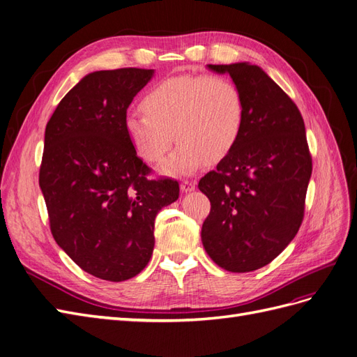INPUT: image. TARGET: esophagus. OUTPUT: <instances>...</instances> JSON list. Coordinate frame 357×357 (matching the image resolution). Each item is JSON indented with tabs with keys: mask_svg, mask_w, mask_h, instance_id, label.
<instances>
[{
	"mask_svg": "<svg viewBox=\"0 0 357 357\" xmlns=\"http://www.w3.org/2000/svg\"><path fill=\"white\" fill-rule=\"evenodd\" d=\"M180 189H181V192H185V193L192 192V190H195V181H189V180L181 181Z\"/></svg>",
	"mask_w": 357,
	"mask_h": 357,
	"instance_id": "34e87169",
	"label": "esophagus"
}]
</instances>
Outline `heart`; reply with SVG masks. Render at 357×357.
I'll use <instances>...</instances> for the list:
<instances>
[{
	"instance_id": "b5f03b06",
	"label": "heart",
	"mask_w": 357,
	"mask_h": 357,
	"mask_svg": "<svg viewBox=\"0 0 357 357\" xmlns=\"http://www.w3.org/2000/svg\"><path fill=\"white\" fill-rule=\"evenodd\" d=\"M143 113H128L125 134L134 152L147 164H158L171 147L160 174L185 177L205 162H218L240 139L244 98L238 86L223 75L183 74L156 83L142 100Z\"/></svg>"
}]
</instances>
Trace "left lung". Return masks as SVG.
Here are the masks:
<instances>
[{"mask_svg": "<svg viewBox=\"0 0 357 357\" xmlns=\"http://www.w3.org/2000/svg\"><path fill=\"white\" fill-rule=\"evenodd\" d=\"M229 74L244 98V125L235 147L199 180L211 210L201 240L213 262L250 273L275 259L295 238L302 218L311 156L295 102L257 66H207Z\"/></svg>", "mask_w": 357, "mask_h": 357, "instance_id": "8db88e82", "label": "left lung"}]
</instances>
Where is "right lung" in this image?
<instances>
[{
  "label": "right lung",
  "mask_w": 357,
  "mask_h": 357,
  "mask_svg": "<svg viewBox=\"0 0 357 357\" xmlns=\"http://www.w3.org/2000/svg\"><path fill=\"white\" fill-rule=\"evenodd\" d=\"M155 70L86 74L47 122L40 189L58 245L107 282L142 273L155 247V218L177 201L178 183L149 180L123 121Z\"/></svg>",
  "instance_id": "obj_1"
}]
</instances>
